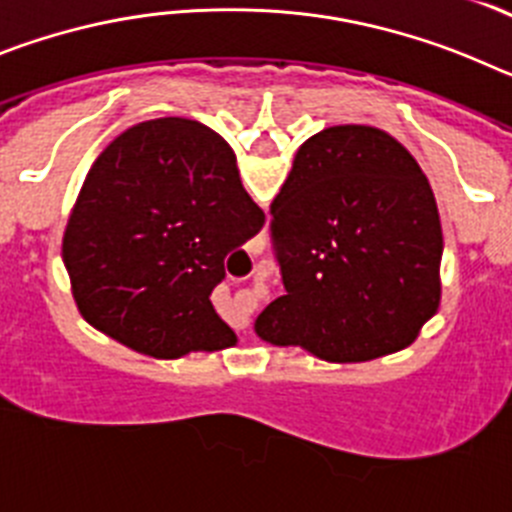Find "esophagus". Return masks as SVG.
Instances as JSON below:
<instances>
[{
  "mask_svg": "<svg viewBox=\"0 0 512 512\" xmlns=\"http://www.w3.org/2000/svg\"><path fill=\"white\" fill-rule=\"evenodd\" d=\"M246 302H248V305H253V302H256V297H253L251 292H248V295H246Z\"/></svg>",
  "mask_w": 512,
  "mask_h": 512,
  "instance_id": "1",
  "label": "esophagus"
}]
</instances>
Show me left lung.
I'll list each match as a JSON object with an SVG mask.
<instances>
[{"mask_svg":"<svg viewBox=\"0 0 512 512\" xmlns=\"http://www.w3.org/2000/svg\"><path fill=\"white\" fill-rule=\"evenodd\" d=\"M284 295L256 318L274 346L336 364L395 354L441 302L443 233L408 148L369 125L307 138L271 202Z\"/></svg>","mask_w":512,"mask_h":512,"instance_id":"left-lung-1","label":"left lung"}]
</instances>
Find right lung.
Here are the masks:
<instances>
[{"mask_svg": "<svg viewBox=\"0 0 512 512\" xmlns=\"http://www.w3.org/2000/svg\"><path fill=\"white\" fill-rule=\"evenodd\" d=\"M264 220L215 130L187 117L138 122L99 153L63 233L81 318L156 359L235 346L210 295L225 256Z\"/></svg>", "mask_w": 512, "mask_h": 512, "instance_id": "1", "label": "right lung"}]
</instances>
